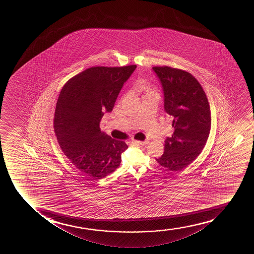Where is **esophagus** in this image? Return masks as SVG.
<instances>
[{"label": "esophagus", "instance_id": "esophagus-1", "mask_svg": "<svg viewBox=\"0 0 254 254\" xmlns=\"http://www.w3.org/2000/svg\"><path fill=\"white\" fill-rule=\"evenodd\" d=\"M132 143L133 144H135V145H140V146H144V145H146L148 141L146 140V141H140V140H132Z\"/></svg>", "mask_w": 254, "mask_h": 254}]
</instances>
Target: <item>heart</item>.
I'll return each instance as SVG.
<instances>
[{
    "label": "heart",
    "mask_w": 254,
    "mask_h": 254,
    "mask_svg": "<svg viewBox=\"0 0 254 254\" xmlns=\"http://www.w3.org/2000/svg\"><path fill=\"white\" fill-rule=\"evenodd\" d=\"M141 88H143V89H145V90H146V93H147V92H150L149 87H147L146 84H142V85H141Z\"/></svg>",
    "instance_id": "heart-1"
}]
</instances>
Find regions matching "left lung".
Instances as JSON below:
<instances>
[{
    "label": "left lung",
    "instance_id": "obj_1",
    "mask_svg": "<svg viewBox=\"0 0 254 254\" xmlns=\"http://www.w3.org/2000/svg\"><path fill=\"white\" fill-rule=\"evenodd\" d=\"M164 92V108L174 132L165 140L162 156L156 159L167 170L188 167L201 153L211 130V110L201 85L191 73L170 66H153Z\"/></svg>",
    "mask_w": 254,
    "mask_h": 254
}]
</instances>
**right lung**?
I'll return each instance as SVG.
<instances>
[{
    "label": "right lung",
    "mask_w": 254,
    "mask_h": 254,
    "mask_svg": "<svg viewBox=\"0 0 254 254\" xmlns=\"http://www.w3.org/2000/svg\"><path fill=\"white\" fill-rule=\"evenodd\" d=\"M135 68L93 66L67 80L60 93L54 118L57 140L73 166L93 180L115 172L128 147L101 132L100 122Z\"/></svg>",
    "instance_id": "right-lung-1"
}]
</instances>
